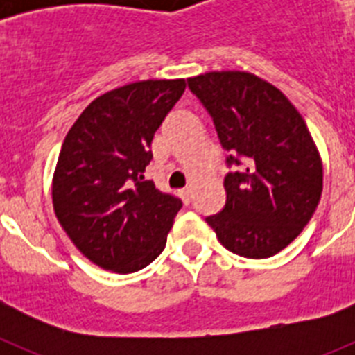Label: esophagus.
Masks as SVG:
<instances>
[{"instance_id": "1", "label": "esophagus", "mask_w": 355, "mask_h": 355, "mask_svg": "<svg viewBox=\"0 0 355 355\" xmlns=\"http://www.w3.org/2000/svg\"><path fill=\"white\" fill-rule=\"evenodd\" d=\"M180 197L183 199L184 205H190V200H192V190L190 188H183V190H180Z\"/></svg>"}]
</instances>
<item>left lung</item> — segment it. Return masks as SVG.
Segmentation results:
<instances>
[{
  "label": "left lung",
  "mask_w": 355,
  "mask_h": 355,
  "mask_svg": "<svg viewBox=\"0 0 355 355\" xmlns=\"http://www.w3.org/2000/svg\"><path fill=\"white\" fill-rule=\"evenodd\" d=\"M225 150V206L206 216L222 245L250 259L290 245L318 206L324 168L302 115L283 92L240 71L188 78Z\"/></svg>",
  "instance_id": "left-lung-1"
}]
</instances>
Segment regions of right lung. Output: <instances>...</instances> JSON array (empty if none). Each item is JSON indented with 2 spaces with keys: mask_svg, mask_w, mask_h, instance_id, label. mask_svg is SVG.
I'll use <instances>...</instances> for the list:
<instances>
[{
  "mask_svg": "<svg viewBox=\"0 0 355 355\" xmlns=\"http://www.w3.org/2000/svg\"><path fill=\"white\" fill-rule=\"evenodd\" d=\"M184 80L124 85L94 99L62 144L53 208L72 243L105 270L131 274L158 258L183 202L144 178L150 142Z\"/></svg>",
  "mask_w": 355,
  "mask_h": 355,
  "instance_id": "1",
  "label": "right lung"
}]
</instances>
